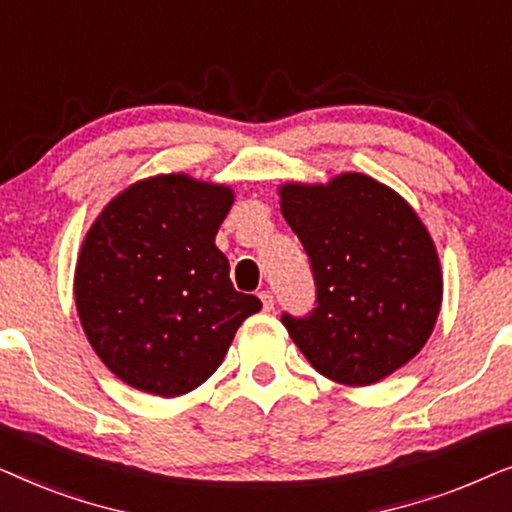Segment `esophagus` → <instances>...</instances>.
<instances>
[{
  "label": "esophagus",
  "mask_w": 512,
  "mask_h": 512,
  "mask_svg": "<svg viewBox=\"0 0 512 512\" xmlns=\"http://www.w3.org/2000/svg\"><path fill=\"white\" fill-rule=\"evenodd\" d=\"M258 298H261L265 310H272V307H275V296H272V291H261Z\"/></svg>",
  "instance_id": "1"
}]
</instances>
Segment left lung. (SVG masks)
I'll return each mask as SVG.
<instances>
[{
	"label": "left lung",
	"instance_id": "8db88e82",
	"mask_svg": "<svg viewBox=\"0 0 512 512\" xmlns=\"http://www.w3.org/2000/svg\"><path fill=\"white\" fill-rule=\"evenodd\" d=\"M282 214L310 258L317 307L282 314L305 359L347 387L380 382L426 345L443 275L429 230L408 202L373 177L284 184Z\"/></svg>",
	"mask_w": 512,
	"mask_h": 512
}]
</instances>
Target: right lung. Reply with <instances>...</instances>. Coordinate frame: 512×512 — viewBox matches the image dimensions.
<instances>
[{
    "instance_id": "1",
    "label": "right lung",
    "mask_w": 512,
    "mask_h": 512,
    "mask_svg": "<svg viewBox=\"0 0 512 512\" xmlns=\"http://www.w3.org/2000/svg\"><path fill=\"white\" fill-rule=\"evenodd\" d=\"M230 205L228 186L158 174L118 193L90 226L74 300L90 347L118 380L153 396L188 394L261 310L235 291L214 244Z\"/></svg>"
}]
</instances>
